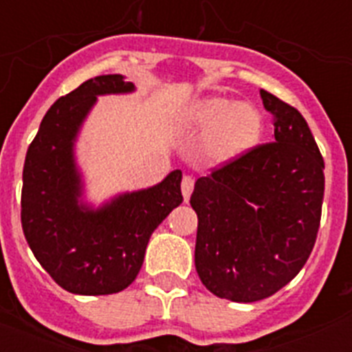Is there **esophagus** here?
Listing matches in <instances>:
<instances>
[{
    "mask_svg": "<svg viewBox=\"0 0 352 352\" xmlns=\"http://www.w3.org/2000/svg\"><path fill=\"white\" fill-rule=\"evenodd\" d=\"M192 190H194V178L192 176H183L182 179V192L185 201H188L192 195Z\"/></svg>",
    "mask_w": 352,
    "mask_h": 352,
    "instance_id": "obj_1",
    "label": "esophagus"
}]
</instances>
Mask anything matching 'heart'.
Returning a JSON list of instances; mask_svg holds the SVG:
<instances>
[{
	"mask_svg": "<svg viewBox=\"0 0 352 352\" xmlns=\"http://www.w3.org/2000/svg\"><path fill=\"white\" fill-rule=\"evenodd\" d=\"M178 123L186 132L210 133L204 153L214 164H227L256 148L264 130L263 114L250 104L211 95L186 105Z\"/></svg>",
	"mask_w": 352,
	"mask_h": 352,
	"instance_id": "1",
	"label": "heart"
}]
</instances>
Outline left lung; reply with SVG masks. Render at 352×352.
Segmentation results:
<instances>
[{"label":"left lung","mask_w":352,"mask_h":352,"mask_svg":"<svg viewBox=\"0 0 352 352\" xmlns=\"http://www.w3.org/2000/svg\"><path fill=\"white\" fill-rule=\"evenodd\" d=\"M275 142L195 182V270L214 296L252 303L300 273L321 222L324 160L305 118L261 89Z\"/></svg>","instance_id":"8db88e82"}]
</instances>
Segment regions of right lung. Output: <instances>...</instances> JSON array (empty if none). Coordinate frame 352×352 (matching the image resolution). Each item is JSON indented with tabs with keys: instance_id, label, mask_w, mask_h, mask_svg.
Masks as SVG:
<instances>
[{
	"instance_id": "right-lung-1",
	"label": "right lung",
	"mask_w": 352,
	"mask_h": 352,
	"mask_svg": "<svg viewBox=\"0 0 352 352\" xmlns=\"http://www.w3.org/2000/svg\"><path fill=\"white\" fill-rule=\"evenodd\" d=\"M133 91L135 86L120 74L86 80L51 105L28 148L21 197L24 236L42 268L74 294L98 296L129 287L153 231L183 201L179 169L100 206L84 201L76 157L80 129L98 96Z\"/></svg>"
}]
</instances>
